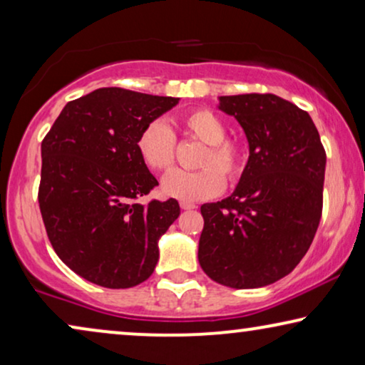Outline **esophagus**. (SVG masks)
<instances>
[{
  "label": "esophagus",
  "instance_id": "1",
  "mask_svg": "<svg viewBox=\"0 0 365 365\" xmlns=\"http://www.w3.org/2000/svg\"><path fill=\"white\" fill-rule=\"evenodd\" d=\"M181 209H184V211H191V209H196V206L191 202H181Z\"/></svg>",
  "mask_w": 365,
  "mask_h": 365
}]
</instances>
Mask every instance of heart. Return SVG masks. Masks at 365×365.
<instances>
[{"label":"heart","instance_id":"heart-1","mask_svg":"<svg viewBox=\"0 0 365 365\" xmlns=\"http://www.w3.org/2000/svg\"><path fill=\"white\" fill-rule=\"evenodd\" d=\"M182 131L204 143L199 156V171H174L163 181V194L182 202H197L217 196L229 182L242 176L247 164V149L241 139L226 136V123L211 109L197 108L179 119ZM141 161L154 173H168L176 156V136L161 119H153L141 129L136 139Z\"/></svg>","mask_w":365,"mask_h":365}]
</instances>
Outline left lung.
Returning <instances> with one entry per match:
<instances>
[{
  "mask_svg": "<svg viewBox=\"0 0 365 365\" xmlns=\"http://www.w3.org/2000/svg\"><path fill=\"white\" fill-rule=\"evenodd\" d=\"M241 124L249 161L231 196L202 204L199 264L212 281L254 289L287 276L322 216L326 149L311 116L276 94L219 98Z\"/></svg>",
  "mask_w": 365,
  "mask_h": 365,
  "instance_id": "obj_1",
  "label": "left lung"
}]
</instances>
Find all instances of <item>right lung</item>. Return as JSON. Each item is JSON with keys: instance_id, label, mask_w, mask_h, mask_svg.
<instances>
[{"instance_id": "1", "label": "right lung", "mask_w": 365, "mask_h": 365, "mask_svg": "<svg viewBox=\"0 0 365 365\" xmlns=\"http://www.w3.org/2000/svg\"><path fill=\"white\" fill-rule=\"evenodd\" d=\"M179 103L123 88H99L69 101L41 143L38 201L49 242L66 266L98 286L146 281L158 241L176 221V199L139 204L158 186L136 139Z\"/></svg>"}]
</instances>
